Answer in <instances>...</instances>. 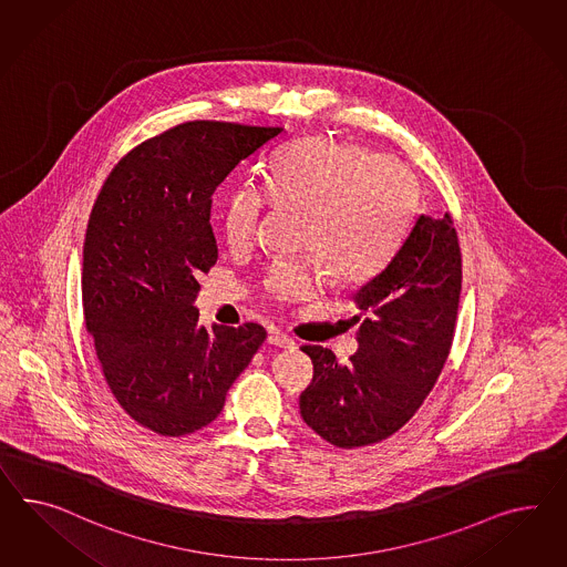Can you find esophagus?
<instances>
[{"label": "esophagus", "mask_w": 567, "mask_h": 567, "mask_svg": "<svg viewBox=\"0 0 567 567\" xmlns=\"http://www.w3.org/2000/svg\"><path fill=\"white\" fill-rule=\"evenodd\" d=\"M268 342L275 344L278 349H295V340L291 337H287V334H282V332H272L268 337Z\"/></svg>", "instance_id": "34e87169"}]
</instances>
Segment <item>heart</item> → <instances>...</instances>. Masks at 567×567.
Here are the masks:
<instances>
[{
    "label": "heart",
    "mask_w": 567,
    "mask_h": 567,
    "mask_svg": "<svg viewBox=\"0 0 567 567\" xmlns=\"http://www.w3.org/2000/svg\"><path fill=\"white\" fill-rule=\"evenodd\" d=\"M414 179L396 161L359 144L330 138L297 142L278 154L260 185H237L223 208V235L233 251L256 244L268 202L306 213L301 249L320 257L275 260L261 276L268 297L301 303L322 291L326 270L338 282L380 272L413 215Z\"/></svg>",
    "instance_id": "heart-1"
}]
</instances>
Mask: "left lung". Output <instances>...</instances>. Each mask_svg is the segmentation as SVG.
<instances>
[{
    "label": "left lung",
    "instance_id": "8db88e82",
    "mask_svg": "<svg viewBox=\"0 0 567 567\" xmlns=\"http://www.w3.org/2000/svg\"><path fill=\"white\" fill-rule=\"evenodd\" d=\"M460 289L452 216H416L392 258L354 292L359 351L349 363H338L330 349L303 347L313 361V380L299 399L307 425L344 450L378 444L404 427L447 361Z\"/></svg>",
    "mask_w": 567,
    "mask_h": 567
}]
</instances>
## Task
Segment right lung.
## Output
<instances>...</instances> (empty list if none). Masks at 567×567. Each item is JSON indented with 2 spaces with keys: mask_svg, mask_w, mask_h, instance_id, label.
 Instances as JSON below:
<instances>
[{
  "mask_svg": "<svg viewBox=\"0 0 567 567\" xmlns=\"http://www.w3.org/2000/svg\"><path fill=\"white\" fill-rule=\"evenodd\" d=\"M280 132L179 123L125 154L94 199L82 261L84 322L113 396L158 435L182 437L213 423L266 340L260 323L199 326L194 299L198 276L218 260L216 187Z\"/></svg>",
  "mask_w": 567,
  "mask_h": 567,
  "instance_id": "obj_1",
  "label": "right lung"
}]
</instances>
